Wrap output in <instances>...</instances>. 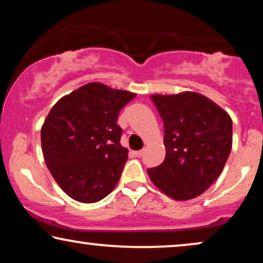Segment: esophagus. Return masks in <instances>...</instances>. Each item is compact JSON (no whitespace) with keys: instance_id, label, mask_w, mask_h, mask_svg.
<instances>
[{"instance_id":"34e87169","label":"esophagus","mask_w":263,"mask_h":263,"mask_svg":"<svg viewBox=\"0 0 263 263\" xmlns=\"http://www.w3.org/2000/svg\"><path fill=\"white\" fill-rule=\"evenodd\" d=\"M143 152H145V151H143V149H140V151H135V152H134V154H135V156L136 157H142L143 156Z\"/></svg>"}]
</instances>
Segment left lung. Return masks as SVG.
<instances>
[{"label": "left lung", "mask_w": 263, "mask_h": 263, "mask_svg": "<svg viewBox=\"0 0 263 263\" xmlns=\"http://www.w3.org/2000/svg\"><path fill=\"white\" fill-rule=\"evenodd\" d=\"M164 123L165 159L148 168L153 184L172 199L199 196L224 168L232 147L229 114L202 95L151 97Z\"/></svg>", "instance_id": "obj_1"}]
</instances>
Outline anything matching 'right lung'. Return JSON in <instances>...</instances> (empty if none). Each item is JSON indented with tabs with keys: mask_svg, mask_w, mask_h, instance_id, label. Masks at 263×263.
Returning a JSON list of instances; mask_svg holds the SVG:
<instances>
[{
	"mask_svg": "<svg viewBox=\"0 0 263 263\" xmlns=\"http://www.w3.org/2000/svg\"><path fill=\"white\" fill-rule=\"evenodd\" d=\"M135 96L91 82L61 98L49 112L42 127L43 156L71 199L93 203L116 186L128 159L117 118Z\"/></svg>",
	"mask_w": 263,
	"mask_h": 263,
	"instance_id": "add662e5",
	"label": "right lung"
}]
</instances>
